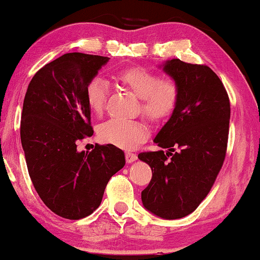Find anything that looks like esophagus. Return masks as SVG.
I'll use <instances>...</instances> for the list:
<instances>
[{"mask_svg":"<svg viewBox=\"0 0 260 260\" xmlns=\"http://www.w3.org/2000/svg\"><path fill=\"white\" fill-rule=\"evenodd\" d=\"M125 159L127 163H133L137 159V155L136 154H133V152H125Z\"/></svg>","mask_w":260,"mask_h":260,"instance_id":"34e87169","label":"esophagus"}]
</instances>
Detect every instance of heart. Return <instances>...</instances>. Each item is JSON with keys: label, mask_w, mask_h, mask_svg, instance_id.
Masks as SVG:
<instances>
[{"label": "heart", "mask_w": 260, "mask_h": 260, "mask_svg": "<svg viewBox=\"0 0 260 260\" xmlns=\"http://www.w3.org/2000/svg\"><path fill=\"white\" fill-rule=\"evenodd\" d=\"M116 80L141 99V111L152 122L169 118L175 111L180 98V85L173 77H159L145 67H130L116 73ZM109 84L94 77L87 84L85 95L90 110L95 115L104 111ZM148 135L147 125L140 120L111 119L98 127V136L106 143L123 149H133Z\"/></svg>", "instance_id": "1"}]
</instances>
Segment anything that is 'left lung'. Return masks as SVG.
Returning a JSON list of instances; mask_svg holds the SVG:
<instances>
[{
    "mask_svg": "<svg viewBox=\"0 0 260 260\" xmlns=\"http://www.w3.org/2000/svg\"><path fill=\"white\" fill-rule=\"evenodd\" d=\"M163 71L180 85L175 111L154 138L165 153L138 155L152 177L142 191L143 206L162 219L183 218L207 197L223 165L231 106L219 77L206 65L172 59Z\"/></svg>",
    "mask_w": 260,
    "mask_h": 260,
    "instance_id": "left-lung-1",
    "label": "left lung"
}]
</instances>
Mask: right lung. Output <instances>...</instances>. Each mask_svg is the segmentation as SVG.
Returning <instances> with one entry per match:
<instances>
[{"instance_id": "right-lung-1", "label": "right lung", "mask_w": 260, "mask_h": 260, "mask_svg": "<svg viewBox=\"0 0 260 260\" xmlns=\"http://www.w3.org/2000/svg\"><path fill=\"white\" fill-rule=\"evenodd\" d=\"M109 59L66 53L34 74L24 95L20 135L28 173L44 204L66 219L92 214L125 165L112 144L77 150L78 142L93 135L86 86Z\"/></svg>"}]
</instances>
